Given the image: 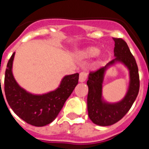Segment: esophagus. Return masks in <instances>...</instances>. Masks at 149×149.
<instances>
[{
	"instance_id": "1",
	"label": "esophagus",
	"mask_w": 149,
	"mask_h": 149,
	"mask_svg": "<svg viewBox=\"0 0 149 149\" xmlns=\"http://www.w3.org/2000/svg\"><path fill=\"white\" fill-rule=\"evenodd\" d=\"M88 77V73L86 72H81L79 73V82H84L86 79Z\"/></svg>"
}]
</instances>
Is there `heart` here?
Segmentation results:
<instances>
[{"label": "heart", "mask_w": 149, "mask_h": 149, "mask_svg": "<svg viewBox=\"0 0 149 149\" xmlns=\"http://www.w3.org/2000/svg\"><path fill=\"white\" fill-rule=\"evenodd\" d=\"M99 49L97 47H89L86 49L82 50L78 52V57L79 58L84 59V58H88L93 56H95L99 53Z\"/></svg>", "instance_id": "b5f03b06"}]
</instances>
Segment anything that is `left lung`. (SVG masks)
I'll return each mask as SVG.
<instances>
[{
	"label": "left lung",
	"instance_id": "1",
	"mask_svg": "<svg viewBox=\"0 0 149 149\" xmlns=\"http://www.w3.org/2000/svg\"><path fill=\"white\" fill-rule=\"evenodd\" d=\"M114 56L104 67L90 72L86 82L89 91L87 109L90 119L100 126H110L115 124L128 112L139 94L140 87L139 69L135 58L130 51L127 43L120 38H113ZM117 61L127 66L130 73L129 91L122 101L115 104H109L102 100V84L106 68Z\"/></svg>",
	"mask_w": 149,
	"mask_h": 149
}]
</instances>
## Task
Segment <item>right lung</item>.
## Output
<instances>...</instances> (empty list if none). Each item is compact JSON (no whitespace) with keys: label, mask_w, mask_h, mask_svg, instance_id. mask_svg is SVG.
<instances>
[{"label":"right lung","mask_w":149,"mask_h":149,"mask_svg":"<svg viewBox=\"0 0 149 149\" xmlns=\"http://www.w3.org/2000/svg\"><path fill=\"white\" fill-rule=\"evenodd\" d=\"M14 56L15 52L8 61L4 77V93L9 106L29 125L36 127L49 125L58 116L78 84L79 73L65 76L56 91L42 95H34L24 91L15 81L12 74Z\"/></svg>","instance_id":"obj_1"}]
</instances>
